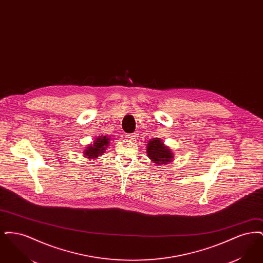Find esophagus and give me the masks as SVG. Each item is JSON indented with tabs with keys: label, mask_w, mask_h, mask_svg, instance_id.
<instances>
[{
	"label": "esophagus",
	"mask_w": 263,
	"mask_h": 263,
	"mask_svg": "<svg viewBox=\"0 0 263 263\" xmlns=\"http://www.w3.org/2000/svg\"><path fill=\"white\" fill-rule=\"evenodd\" d=\"M138 134L136 133H131V134H126V138L130 139V140H136Z\"/></svg>",
	"instance_id": "obj_1"
}]
</instances>
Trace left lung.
<instances>
[{"mask_svg": "<svg viewBox=\"0 0 263 263\" xmlns=\"http://www.w3.org/2000/svg\"><path fill=\"white\" fill-rule=\"evenodd\" d=\"M147 154L154 163L160 164L166 163L172 161L174 158L173 153L163 146L159 138L150 141L147 147Z\"/></svg>", "mask_w": 263, "mask_h": 263, "instance_id": "left-lung-1", "label": "left lung"}]
</instances>
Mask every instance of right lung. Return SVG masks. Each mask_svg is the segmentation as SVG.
<instances>
[{
    "instance_id": "obj_1",
    "label": "right lung",
    "mask_w": 263,
    "mask_h": 263,
    "mask_svg": "<svg viewBox=\"0 0 263 263\" xmlns=\"http://www.w3.org/2000/svg\"><path fill=\"white\" fill-rule=\"evenodd\" d=\"M109 141H110V138L106 137V136L96 139L95 143L88 147L85 152L86 157H88L90 159L99 157V155L104 153V151L107 149Z\"/></svg>"
}]
</instances>
